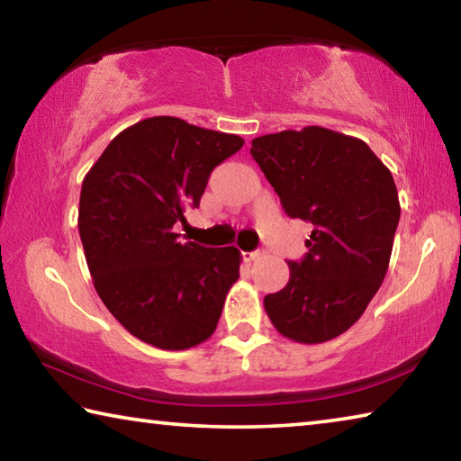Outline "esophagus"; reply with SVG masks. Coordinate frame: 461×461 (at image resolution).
I'll list each match as a JSON object with an SVG mask.
<instances>
[{
  "instance_id": "1",
  "label": "esophagus",
  "mask_w": 461,
  "mask_h": 461,
  "mask_svg": "<svg viewBox=\"0 0 461 461\" xmlns=\"http://www.w3.org/2000/svg\"><path fill=\"white\" fill-rule=\"evenodd\" d=\"M246 258H248L249 262H256V260H260V258H264V252H262V249H254V252H249V254H246Z\"/></svg>"
}]
</instances>
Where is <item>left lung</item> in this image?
I'll return each mask as SVG.
<instances>
[{"mask_svg":"<svg viewBox=\"0 0 461 461\" xmlns=\"http://www.w3.org/2000/svg\"><path fill=\"white\" fill-rule=\"evenodd\" d=\"M252 158L285 213L313 225L283 291L264 296L272 325L299 343L348 331L386 276L401 220L394 178L362 140L309 126L252 140Z\"/></svg>","mask_w":461,"mask_h":461,"instance_id":"8db88e82","label":"left lung"}]
</instances>
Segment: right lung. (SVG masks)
<instances>
[{"label":"right lung","instance_id":"add662e5","mask_svg":"<svg viewBox=\"0 0 461 461\" xmlns=\"http://www.w3.org/2000/svg\"><path fill=\"white\" fill-rule=\"evenodd\" d=\"M244 140L158 115L120 131L83 178L79 233L95 291L134 338L160 349L205 341L240 278V249L178 241L212 170Z\"/></svg>","mask_w":461,"mask_h":461}]
</instances>
